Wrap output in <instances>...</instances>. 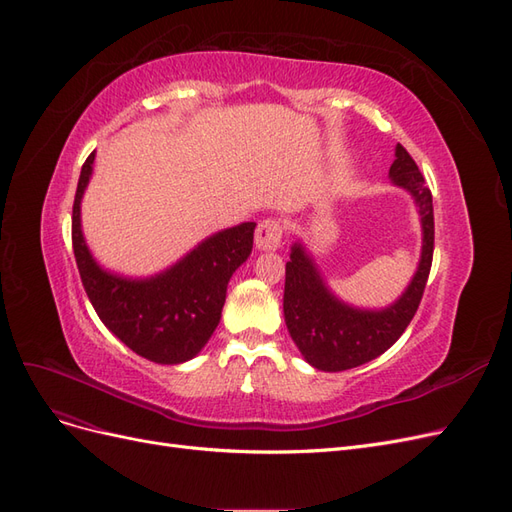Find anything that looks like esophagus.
Returning <instances> with one entry per match:
<instances>
[{
	"mask_svg": "<svg viewBox=\"0 0 512 512\" xmlns=\"http://www.w3.org/2000/svg\"><path fill=\"white\" fill-rule=\"evenodd\" d=\"M284 230L277 220H262L256 228V247L260 252H275L282 247Z\"/></svg>",
	"mask_w": 512,
	"mask_h": 512,
	"instance_id": "esophagus-1",
	"label": "esophagus"
}]
</instances>
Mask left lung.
<instances>
[{"instance_id": "1", "label": "left lung", "mask_w": 512, "mask_h": 512, "mask_svg": "<svg viewBox=\"0 0 512 512\" xmlns=\"http://www.w3.org/2000/svg\"><path fill=\"white\" fill-rule=\"evenodd\" d=\"M391 183L406 190L421 215V260L410 284L386 307L367 309L342 301L331 290L305 243L297 239L286 262L284 318L303 359L320 371H344L374 361L389 350L414 318L431 269L433 203L421 170L397 143Z\"/></svg>"}]
</instances>
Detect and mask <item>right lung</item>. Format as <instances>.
Wrapping results in <instances>:
<instances>
[{
	"label": "right lung",
	"instance_id": "obj_1",
	"mask_svg": "<svg viewBox=\"0 0 512 512\" xmlns=\"http://www.w3.org/2000/svg\"><path fill=\"white\" fill-rule=\"evenodd\" d=\"M85 160L72 207V247L87 297L104 327L130 350L160 365H181L205 348L220 324L226 288L254 245V222L213 232L175 265L149 277L100 267L81 226V200L94 173Z\"/></svg>",
	"mask_w": 512,
	"mask_h": 512
}]
</instances>
